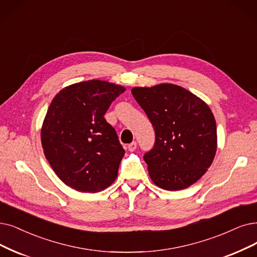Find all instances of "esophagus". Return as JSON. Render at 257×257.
Wrapping results in <instances>:
<instances>
[{
  "instance_id": "esophagus-1",
  "label": "esophagus",
  "mask_w": 257,
  "mask_h": 257,
  "mask_svg": "<svg viewBox=\"0 0 257 257\" xmlns=\"http://www.w3.org/2000/svg\"><path fill=\"white\" fill-rule=\"evenodd\" d=\"M136 148H137V143H136V141H133L132 143H130V145L127 146V149H128V151H130V152L135 151V150H136Z\"/></svg>"
}]
</instances>
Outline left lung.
Wrapping results in <instances>:
<instances>
[{"label": "left lung", "instance_id": "left-lung-1", "mask_svg": "<svg viewBox=\"0 0 257 257\" xmlns=\"http://www.w3.org/2000/svg\"><path fill=\"white\" fill-rule=\"evenodd\" d=\"M132 94L155 131L154 146L143 156L151 179L168 191L190 187L216 153V122L210 107L174 84L134 87Z\"/></svg>", "mask_w": 257, "mask_h": 257}]
</instances>
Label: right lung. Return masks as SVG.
<instances>
[{
  "instance_id": "right-lung-1",
  "label": "right lung",
  "mask_w": 257,
  "mask_h": 257,
  "mask_svg": "<svg viewBox=\"0 0 257 257\" xmlns=\"http://www.w3.org/2000/svg\"><path fill=\"white\" fill-rule=\"evenodd\" d=\"M124 90L89 80L63 88L51 101L41 140L46 159L66 186L95 193L117 178L124 150L104 115Z\"/></svg>"
}]
</instances>
